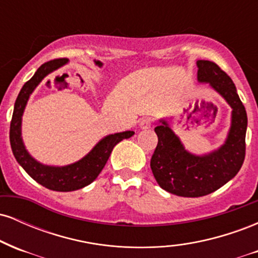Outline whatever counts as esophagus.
Listing matches in <instances>:
<instances>
[{"instance_id": "1", "label": "esophagus", "mask_w": 258, "mask_h": 258, "mask_svg": "<svg viewBox=\"0 0 258 258\" xmlns=\"http://www.w3.org/2000/svg\"><path fill=\"white\" fill-rule=\"evenodd\" d=\"M139 127H141L142 130H148L152 127V119H149V117H147V119H143L141 120V122H139Z\"/></svg>"}]
</instances>
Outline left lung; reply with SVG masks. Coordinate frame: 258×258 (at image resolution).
<instances>
[{"instance_id": "8db88e82", "label": "left lung", "mask_w": 258, "mask_h": 258, "mask_svg": "<svg viewBox=\"0 0 258 258\" xmlns=\"http://www.w3.org/2000/svg\"><path fill=\"white\" fill-rule=\"evenodd\" d=\"M198 81L210 84L232 108V123L224 144L205 155H195L183 147L180 139L160 120L155 127L158 146L150 167L156 182L168 193L199 198L214 193L235 177L245 159L247 115L232 79L214 61L198 60Z\"/></svg>"}]
</instances>
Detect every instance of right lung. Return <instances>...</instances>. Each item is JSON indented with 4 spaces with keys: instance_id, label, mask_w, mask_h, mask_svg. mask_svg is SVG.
Returning a JSON list of instances; mask_svg holds the SVG:
<instances>
[{
    "instance_id": "obj_1",
    "label": "right lung",
    "mask_w": 258,
    "mask_h": 258,
    "mask_svg": "<svg viewBox=\"0 0 258 258\" xmlns=\"http://www.w3.org/2000/svg\"><path fill=\"white\" fill-rule=\"evenodd\" d=\"M67 63V59H54V60L47 61L38 68L35 75L28 82H25L17 97L10 128L11 148L18 164L24 168L25 172L32 179L36 180L41 185L55 191H73L91 184L105 166L114 147L122 139H127L135 135L133 131H125L106 136L100 139L87 155L68 166H47L32 158L25 149L22 139L23 112H24L26 103L30 98V94L37 87V85L48 74L53 73Z\"/></svg>"
}]
</instances>
